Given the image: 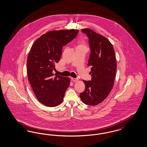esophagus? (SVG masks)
Segmentation results:
<instances>
[{"label":"esophagus","mask_w":147,"mask_h":147,"mask_svg":"<svg viewBox=\"0 0 147 147\" xmlns=\"http://www.w3.org/2000/svg\"><path fill=\"white\" fill-rule=\"evenodd\" d=\"M71 80H72L73 82H78V79H77V78H71Z\"/></svg>","instance_id":"34e87169"}]
</instances>
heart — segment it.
Wrapping results in <instances>:
<instances>
[{
	"label": "heart",
	"mask_w": 147,
	"mask_h": 147,
	"mask_svg": "<svg viewBox=\"0 0 147 147\" xmlns=\"http://www.w3.org/2000/svg\"><path fill=\"white\" fill-rule=\"evenodd\" d=\"M79 45L78 47H86V45H85V43L84 41L80 40V41H79Z\"/></svg>",
	"instance_id": "1"
}]
</instances>
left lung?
Returning <instances> with one entry per match:
<instances>
[{
    "instance_id": "left-lung-1",
    "label": "left lung",
    "mask_w": 147,
    "mask_h": 147,
    "mask_svg": "<svg viewBox=\"0 0 147 147\" xmlns=\"http://www.w3.org/2000/svg\"><path fill=\"white\" fill-rule=\"evenodd\" d=\"M82 31L89 39L91 53L88 65L91 67L92 79L83 80L85 89L80 97L85 104L96 106L106 99L113 87L117 71L115 51L105 36L89 28Z\"/></svg>"
}]
</instances>
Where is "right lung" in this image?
I'll return each instance as SVG.
<instances>
[{"instance_id": "1", "label": "right lung", "mask_w": 147, "mask_h": 147, "mask_svg": "<svg viewBox=\"0 0 147 147\" xmlns=\"http://www.w3.org/2000/svg\"><path fill=\"white\" fill-rule=\"evenodd\" d=\"M77 30L48 32L32 45L27 61V75L38 100L45 106H59L70 84L68 77L56 76L53 71L61 59L62 47L76 36Z\"/></svg>"}]
</instances>
